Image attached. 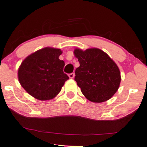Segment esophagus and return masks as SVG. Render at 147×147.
I'll return each instance as SVG.
<instances>
[{
    "instance_id": "esophagus-1",
    "label": "esophagus",
    "mask_w": 147,
    "mask_h": 147,
    "mask_svg": "<svg viewBox=\"0 0 147 147\" xmlns=\"http://www.w3.org/2000/svg\"><path fill=\"white\" fill-rule=\"evenodd\" d=\"M74 75H75V74H74V73H73L69 74V76L70 78H73L74 77Z\"/></svg>"
}]
</instances>
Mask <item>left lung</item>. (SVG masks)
Masks as SVG:
<instances>
[{
    "instance_id": "1",
    "label": "left lung",
    "mask_w": 147,
    "mask_h": 147,
    "mask_svg": "<svg viewBox=\"0 0 147 147\" xmlns=\"http://www.w3.org/2000/svg\"><path fill=\"white\" fill-rule=\"evenodd\" d=\"M74 54L80 63L75 71L74 80L82 93L93 102L109 100L117 91L121 80L116 63L98 49H76Z\"/></svg>"
}]
</instances>
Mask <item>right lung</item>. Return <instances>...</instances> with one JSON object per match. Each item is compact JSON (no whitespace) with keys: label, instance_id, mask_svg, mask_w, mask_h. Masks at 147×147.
Here are the masks:
<instances>
[{"label":"right lung","instance_id":"obj_1","mask_svg":"<svg viewBox=\"0 0 147 147\" xmlns=\"http://www.w3.org/2000/svg\"><path fill=\"white\" fill-rule=\"evenodd\" d=\"M61 49L46 47L31 54L18 71L19 82L28 94L40 100L52 99L69 77L64 73L65 62L59 59Z\"/></svg>","mask_w":147,"mask_h":147}]
</instances>
